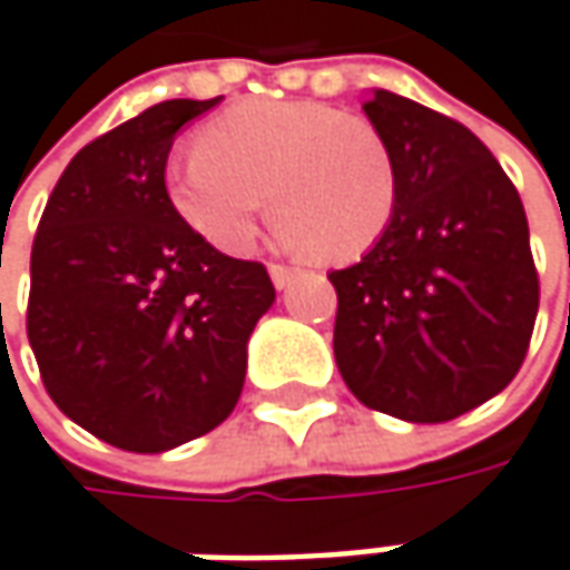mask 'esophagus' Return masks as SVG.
Listing matches in <instances>:
<instances>
[{"mask_svg": "<svg viewBox=\"0 0 570 570\" xmlns=\"http://www.w3.org/2000/svg\"><path fill=\"white\" fill-rule=\"evenodd\" d=\"M267 271H271V281H274L277 289H286V286L293 284V277H296V271L286 267V264H267Z\"/></svg>", "mask_w": 570, "mask_h": 570, "instance_id": "1", "label": "esophagus"}]
</instances>
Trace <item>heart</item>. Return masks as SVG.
Here are the masks:
<instances>
[{"mask_svg":"<svg viewBox=\"0 0 570 570\" xmlns=\"http://www.w3.org/2000/svg\"><path fill=\"white\" fill-rule=\"evenodd\" d=\"M167 199L225 254L252 248L271 199L281 238L322 264L381 245L396 216L393 151L374 121L309 99H254L213 118L196 151L170 160Z\"/></svg>","mask_w":570,"mask_h":570,"instance_id":"heart-1","label":"heart"}]
</instances>
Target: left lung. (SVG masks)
I'll use <instances>...</instances> for the list:
<instances>
[{"label": "left lung", "instance_id": "obj_1", "mask_svg": "<svg viewBox=\"0 0 570 570\" xmlns=\"http://www.w3.org/2000/svg\"><path fill=\"white\" fill-rule=\"evenodd\" d=\"M400 199L377 248L328 281L335 361L354 396L406 422H449L517 377L539 313L513 180L461 121L377 89Z\"/></svg>", "mask_w": 570, "mask_h": 570}]
</instances>
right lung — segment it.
<instances>
[{
  "mask_svg": "<svg viewBox=\"0 0 570 570\" xmlns=\"http://www.w3.org/2000/svg\"><path fill=\"white\" fill-rule=\"evenodd\" d=\"M218 99H167L89 141L31 245L28 342L45 390L121 452H167L225 422L277 296L264 264L216 252L167 199L177 131Z\"/></svg>",
  "mask_w": 570,
  "mask_h": 570,
  "instance_id": "add662e5",
  "label": "right lung"
}]
</instances>
